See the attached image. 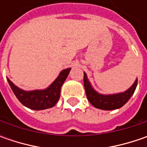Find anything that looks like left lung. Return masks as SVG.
I'll return each mask as SVG.
<instances>
[{
  "instance_id": "obj_1",
  "label": "left lung",
  "mask_w": 147,
  "mask_h": 147,
  "mask_svg": "<svg viewBox=\"0 0 147 147\" xmlns=\"http://www.w3.org/2000/svg\"><path fill=\"white\" fill-rule=\"evenodd\" d=\"M83 84L87 98L95 108L104 110H113L121 108L131 98L138 86V78H136L133 85L125 92L107 95L99 93L94 89L85 72L83 76Z\"/></svg>"
}]
</instances>
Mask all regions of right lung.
<instances>
[{"label": "right lung", "instance_id": "1", "mask_svg": "<svg viewBox=\"0 0 147 147\" xmlns=\"http://www.w3.org/2000/svg\"><path fill=\"white\" fill-rule=\"evenodd\" d=\"M70 70L71 68H68L60 71L58 77L47 88L32 91L23 90L6 78L15 96L24 106L31 110H42L53 107L58 102L61 87Z\"/></svg>", "mask_w": 147, "mask_h": 147}]
</instances>
